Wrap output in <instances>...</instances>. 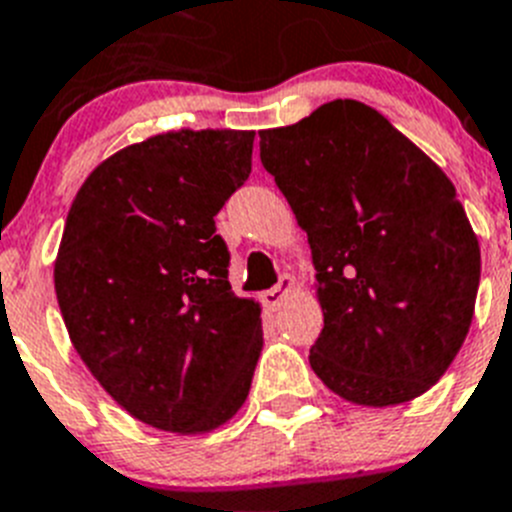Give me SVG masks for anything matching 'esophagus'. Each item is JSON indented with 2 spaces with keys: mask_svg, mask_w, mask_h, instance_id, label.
<instances>
[{
  "mask_svg": "<svg viewBox=\"0 0 512 512\" xmlns=\"http://www.w3.org/2000/svg\"><path fill=\"white\" fill-rule=\"evenodd\" d=\"M293 286H296V281H293V275L283 273L281 281L275 283V286L270 288V291L262 293V301H265V306H268V309H278V306H281L283 301H286L288 293L293 291Z\"/></svg>",
  "mask_w": 512,
  "mask_h": 512,
  "instance_id": "34e87169",
  "label": "esophagus"
}]
</instances>
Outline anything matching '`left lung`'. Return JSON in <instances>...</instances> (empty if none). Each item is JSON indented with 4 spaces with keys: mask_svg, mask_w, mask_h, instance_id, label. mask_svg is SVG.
<instances>
[{
    "mask_svg": "<svg viewBox=\"0 0 512 512\" xmlns=\"http://www.w3.org/2000/svg\"><path fill=\"white\" fill-rule=\"evenodd\" d=\"M260 159L309 237L324 314L314 373L366 407L420 397L459 353L479 288L453 182L358 100L262 131Z\"/></svg>",
    "mask_w": 512,
    "mask_h": 512,
    "instance_id": "1",
    "label": "left lung"
}]
</instances>
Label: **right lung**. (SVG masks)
<instances>
[{
    "mask_svg": "<svg viewBox=\"0 0 512 512\" xmlns=\"http://www.w3.org/2000/svg\"><path fill=\"white\" fill-rule=\"evenodd\" d=\"M252 131H175L97 167L66 216L56 299L84 366L151 428L206 433L250 394L255 301L213 216L252 172Z\"/></svg>",
    "mask_w": 512,
    "mask_h": 512,
    "instance_id": "obj_1",
    "label": "right lung"
}]
</instances>
